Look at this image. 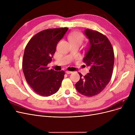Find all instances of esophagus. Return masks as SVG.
I'll use <instances>...</instances> for the list:
<instances>
[{"label": "esophagus", "instance_id": "obj_1", "mask_svg": "<svg viewBox=\"0 0 135 135\" xmlns=\"http://www.w3.org/2000/svg\"><path fill=\"white\" fill-rule=\"evenodd\" d=\"M66 73L67 74H71V73H73V72L70 71H66Z\"/></svg>", "mask_w": 135, "mask_h": 135}]
</instances>
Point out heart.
I'll return each mask as SVG.
<instances>
[{
	"label": "heart",
	"instance_id": "heart-1",
	"mask_svg": "<svg viewBox=\"0 0 135 135\" xmlns=\"http://www.w3.org/2000/svg\"><path fill=\"white\" fill-rule=\"evenodd\" d=\"M69 40L71 43L81 44L83 40V35L79 32H74L69 36Z\"/></svg>",
	"mask_w": 135,
	"mask_h": 135
}]
</instances>
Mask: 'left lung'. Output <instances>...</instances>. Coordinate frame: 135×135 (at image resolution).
<instances>
[{"label": "left lung", "instance_id": "left-lung-1", "mask_svg": "<svg viewBox=\"0 0 135 135\" xmlns=\"http://www.w3.org/2000/svg\"><path fill=\"white\" fill-rule=\"evenodd\" d=\"M88 39V47L83 62L90 67L89 73L75 84L77 91L81 95L92 97L104 90L113 74L114 63L113 48L107 36L96 30L87 28L84 31Z\"/></svg>", "mask_w": 135, "mask_h": 135}]
</instances>
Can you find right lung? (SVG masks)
Masks as SVG:
<instances>
[{
  "label": "right lung",
  "mask_w": 135,
  "mask_h": 135,
  "mask_svg": "<svg viewBox=\"0 0 135 135\" xmlns=\"http://www.w3.org/2000/svg\"><path fill=\"white\" fill-rule=\"evenodd\" d=\"M68 30V27L50 28L38 32L28 42L22 60L25 79L34 91L47 97L59 91L64 78V71L50 70L56 46Z\"/></svg>",
  "instance_id": "add662e5"
}]
</instances>
